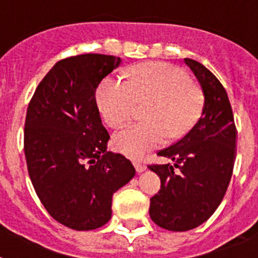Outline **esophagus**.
I'll return each mask as SVG.
<instances>
[{
	"label": "esophagus",
	"instance_id": "34e87169",
	"mask_svg": "<svg viewBox=\"0 0 258 258\" xmlns=\"http://www.w3.org/2000/svg\"><path fill=\"white\" fill-rule=\"evenodd\" d=\"M134 165H135V168L138 172H143V171H146V164H143V163H140V162H134Z\"/></svg>",
	"mask_w": 258,
	"mask_h": 258
}]
</instances>
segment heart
Listing matches in <instances>:
<instances>
[{
	"instance_id": "b5f03b06",
	"label": "heart",
	"mask_w": 258,
	"mask_h": 258,
	"mask_svg": "<svg viewBox=\"0 0 258 258\" xmlns=\"http://www.w3.org/2000/svg\"><path fill=\"white\" fill-rule=\"evenodd\" d=\"M96 103L104 122L114 128L133 118L138 104L147 103L143 112L146 120L128 125L114 139L122 154L140 158L164 144L167 138H183L200 118L204 96L181 69L164 62H147L131 70L130 81L103 79L96 91Z\"/></svg>"
}]
</instances>
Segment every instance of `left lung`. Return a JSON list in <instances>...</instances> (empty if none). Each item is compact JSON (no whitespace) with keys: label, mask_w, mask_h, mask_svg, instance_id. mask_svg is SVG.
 <instances>
[{"label":"left lung","mask_w":258,"mask_h":258,"mask_svg":"<svg viewBox=\"0 0 258 258\" xmlns=\"http://www.w3.org/2000/svg\"><path fill=\"white\" fill-rule=\"evenodd\" d=\"M184 62L204 93L202 116L181 139L158 152L175 164L148 165L162 183L150 200V216L159 227L173 232L194 229L216 211L231 181L237 136L223 85L198 60L185 58Z\"/></svg>","instance_id":"obj_1"}]
</instances>
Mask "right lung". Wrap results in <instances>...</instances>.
I'll return each instance as SVG.
<instances>
[{
  "label": "right lung",
  "instance_id": "1",
  "mask_svg": "<svg viewBox=\"0 0 258 258\" xmlns=\"http://www.w3.org/2000/svg\"><path fill=\"white\" fill-rule=\"evenodd\" d=\"M119 64L104 54L60 59L27 107L24 150L33 187L50 216L75 231L107 223L112 195L135 176L128 159L107 151L95 99L100 81Z\"/></svg>",
  "mask_w": 258,
  "mask_h": 258
}]
</instances>
